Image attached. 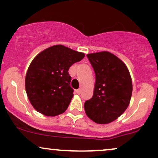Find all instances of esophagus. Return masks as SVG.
<instances>
[{
  "instance_id": "esophagus-1",
  "label": "esophagus",
  "mask_w": 158,
  "mask_h": 158,
  "mask_svg": "<svg viewBox=\"0 0 158 158\" xmlns=\"http://www.w3.org/2000/svg\"><path fill=\"white\" fill-rule=\"evenodd\" d=\"M77 94H81V90L80 89H78V90H77Z\"/></svg>"
}]
</instances>
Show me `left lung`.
<instances>
[{"label":"left lung","mask_w":158,"mask_h":158,"mask_svg":"<svg viewBox=\"0 0 158 158\" xmlns=\"http://www.w3.org/2000/svg\"><path fill=\"white\" fill-rule=\"evenodd\" d=\"M96 76L93 97L85 102V114L98 124L116 120L129 106L132 80L129 70L117 56L108 51L87 55Z\"/></svg>","instance_id":"obj_1"}]
</instances>
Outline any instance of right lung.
Here are the masks:
<instances>
[{
	"label": "right lung",
	"instance_id": "right-lung-1",
	"mask_svg": "<svg viewBox=\"0 0 158 158\" xmlns=\"http://www.w3.org/2000/svg\"><path fill=\"white\" fill-rule=\"evenodd\" d=\"M85 53L61 44L39 52L30 63L25 78L27 97L33 108L47 117L63 114L73 97L68 70Z\"/></svg>",
	"mask_w": 158,
	"mask_h": 158
}]
</instances>
